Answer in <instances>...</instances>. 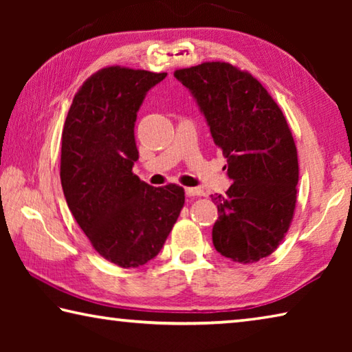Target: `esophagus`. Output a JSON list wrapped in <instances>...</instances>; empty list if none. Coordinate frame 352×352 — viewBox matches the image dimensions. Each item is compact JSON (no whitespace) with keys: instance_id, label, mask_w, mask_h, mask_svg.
<instances>
[{"instance_id":"esophagus-1","label":"esophagus","mask_w":352,"mask_h":352,"mask_svg":"<svg viewBox=\"0 0 352 352\" xmlns=\"http://www.w3.org/2000/svg\"><path fill=\"white\" fill-rule=\"evenodd\" d=\"M184 192H186L188 197H199V195H204V190L200 188H184Z\"/></svg>"}]
</instances>
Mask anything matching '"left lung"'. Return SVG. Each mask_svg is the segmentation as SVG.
Wrapping results in <instances>:
<instances>
[{
    "instance_id": "8db88e82",
    "label": "left lung",
    "mask_w": 352,
    "mask_h": 352,
    "mask_svg": "<svg viewBox=\"0 0 352 352\" xmlns=\"http://www.w3.org/2000/svg\"><path fill=\"white\" fill-rule=\"evenodd\" d=\"M174 76L197 99L233 184L212 197L217 252L252 264L283 242L295 214L298 153L281 109L262 83L226 62H204Z\"/></svg>"
}]
</instances>
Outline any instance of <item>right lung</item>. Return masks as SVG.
Listing matches in <instances>:
<instances>
[{"label": "right lung", "instance_id": "right-lung-1", "mask_svg": "<svg viewBox=\"0 0 352 352\" xmlns=\"http://www.w3.org/2000/svg\"><path fill=\"white\" fill-rule=\"evenodd\" d=\"M166 73L113 65L74 94L62 132L60 180L76 222L104 259L144 265L163 248L184 205V189L153 188L133 174L136 111Z\"/></svg>", "mask_w": 352, "mask_h": 352}]
</instances>
